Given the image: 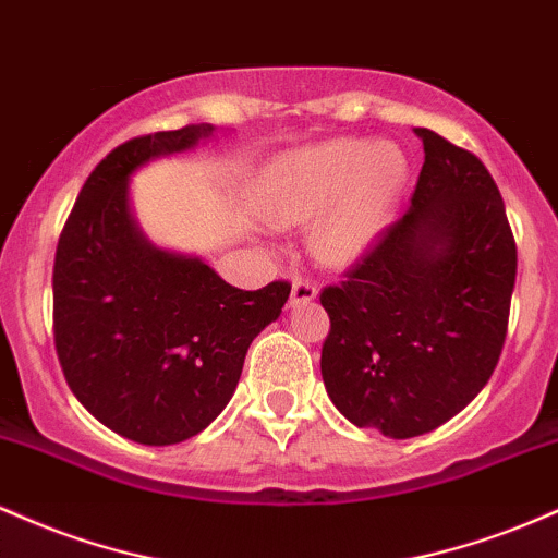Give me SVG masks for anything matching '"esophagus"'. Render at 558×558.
<instances>
[{"label": "esophagus", "mask_w": 558, "mask_h": 558, "mask_svg": "<svg viewBox=\"0 0 558 558\" xmlns=\"http://www.w3.org/2000/svg\"><path fill=\"white\" fill-rule=\"evenodd\" d=\"M317 299V283L310 278H293L291 286V304H306V301Z\"/></svg>", "instance_id": "esophagus-1"}]
</instances>
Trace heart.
<instances>
[{
	"instance_id": "b5f03b06",
	"label": "heart",
	"mask_w": 558,
	"mask_h": 558,
	"mask_svg": "<svg viewBox=\"0 0 558 558\" xmlns=\"http://www.w3.org/2000/svg\"><path fill=\"white\" fill-rule=\"evenodd\" d=\"M409 162L393 144L338 138L272 159L262 170L257 202L278 226L319 217L312 246L330 265L362 257L393 217Z\"/></svg>"
}]
</instances>
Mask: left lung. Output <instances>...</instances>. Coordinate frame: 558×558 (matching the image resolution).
<instances>
[{
	"mask_svg": "<svg viewBox=\"0 0 558 558\" xmlns=\"http://www.w3.org/2000/svg\"><path fill=\"white\" fill-rule=\"evenodd\" d=\"M407 215L343 283L323 288L330 317L325 388L356 427L425 435L459 414L501 356L517 243L485 165L427 128Z\"/></svg>",
	"mask_w": 558,
	"mask_h": 558,
	"instance_id": "1",
	"label": "left lung"
}]
</instances>
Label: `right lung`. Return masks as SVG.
<instances>
[{
    "instance_id": "1",
    "label": "right lung",
    "mask_w": 558,
    "mask_h": 558,
    "mask_svg": "<svg viewBox=\"0 0 558 558\" xmlns=\"http://www.w3.org/2000/svg\"><path fill=\"white\" fill-rule=\"evenodd\" d=\"M213 125L120 144L83 183L54 254V345L70 390L101 425L144 446L202 433L226 409L254 338L291 283H226L198 257L146 241L128 202L141 165L194 149Z\"/></svg>"
}]
</instances>
